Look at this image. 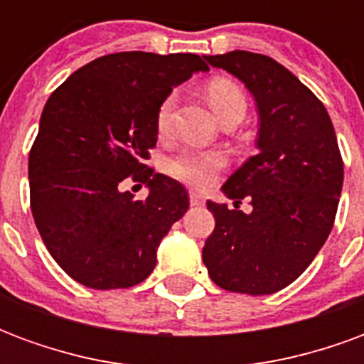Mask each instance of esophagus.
<instances>
[{"label": "esophagus", "instance_id": "esophagus-1", "mask_svg": "<svg viewBox=\"0 0 364 364\" xmlns=\"http://www.w3.org/2000/svg\"><path fill=\"white\" fill-rule=\"evenodd\" d=\"M189 200H191V205H193V206H200L203 203H205V197H203L200 193H197V191H191Z\"/></svg>", "mask_w": 364, "mask_h": 364}]
</instances>
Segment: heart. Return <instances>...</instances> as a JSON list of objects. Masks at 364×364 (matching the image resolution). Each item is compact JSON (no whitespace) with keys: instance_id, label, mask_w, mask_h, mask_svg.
Returning <instances> with one entry per match:
<instances>
[{"instance_id":"b5f03b06","label":"heart","mask_w":364,"mask_h":364,"mask_svg":"<svg viewBox=\"0 0 364 364\" xmlns=\"http://www.w3.org/2000/svg\"><path fill=\"white\" fill-rule=\"evenodd\" d=\"M206 97L213 105V109L218 114V119L226 120L234 114H245L247 101L240 85L230 82L226 77H214L206 83ZM177 105V95L169 93L164 97L156 112V130L159 136L169 134L171 122H173V111ZM226 166V158L220 151H200V150H183L166 159L164 171L177 181L205 189L214 181L222 167Z\"/></svg>"}]
</instances>
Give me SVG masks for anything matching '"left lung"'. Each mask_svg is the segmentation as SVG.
<instances>
[{
  "label": "left lung",
  "instance_id": "1",
  "mask_svg": "<svg viewBox=\"0 0 364 364\" xmlns=\"http://www.w3.org/2000/svg\"><path fill=\"white\" fill-rule=\"evenodd\" d=\"M252 91L257 154L222 185L234 208L206 203L214 230L203 247L220 289L273 294L304 273L326 244L343 187V159L326 107L296 75L263 54L205 56ZM244 198L254 210L242 213Z\"/></svg>",
  "mask_w": 364,
  "mask_h": 364
}]
</instances>
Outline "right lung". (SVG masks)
I'll return each instance as SVG.
<instances>
[{"label": "right lung", "instance_id": "right-lung-1", "mask_svg": "<svg viewBox=\"0 0 364 364\" xmlns=\"http://www.w3.org/2000/svg\"><path fill=\"white\" fill-rule=\"evenodd\" d=\"M197 54L117 52L80 68L44 105L28 154L31 210L54 261L97 290L128 289L156 267V252L189 208L181 183L144 161L158 142L164 97L195 72ZM127 178L148 184L136 201Z\"/></svg>", "mask_w": 364, "mask_h": 364}]
</instances>
